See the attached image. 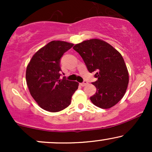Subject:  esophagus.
I'll return each mask as SVG.
<instances>
[{"mask_svg": "<svg viewBox=\"0 0 152 152\" xmlns=\"http://www.w3.org/2000/svg\"><path fill=\"white\" fill-rule=\"evenodd\" d=\"M87 84H88V82L87 81H83V83H80V85H81V86H86Z\"/></svg>", "mask_w": 152, "mask_h": 152, "instance_id": "34e87169", "label": "esophagus"}]
</instances>
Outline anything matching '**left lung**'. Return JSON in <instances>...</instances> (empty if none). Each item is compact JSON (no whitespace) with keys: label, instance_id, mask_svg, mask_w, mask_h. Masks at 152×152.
Returning <instances> with one entry per match:
<instances>
[{"label":"left lung","instance_id":"8db88e82","mask_svg":"<svg viewBox=\"0 0 152 152\" xmlns=\"http://www.w3.org/2000/svg\"><path fill=\"white\" fill-rule=\"evenodd\" d=\"M90 73L95 72L97 80L92 84L96 92L90 97L95 106L109 109L124 96L129 83V72L121 53L109 43L100 39H90L76 44Z\"/></svg>","mask_w":152,"mask_h":152}]
</instances>
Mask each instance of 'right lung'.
Here are the masks:
<instances>
[{
	"instance_id": "add662e5",
	"label": "right lung",
	"mask_w": 152,
	"mask_h": 152,
	"mask_svg": "<svg viewBox=\"0 0 152 152\" xmlns=\"http://www.w3.org/2000/svg\"><path fill=\"white\" fill-rule=\"evenodd\" d=\"M74 46L61 41H50L33 56L26 69L29 91L38 106L50 112H58L70 105L78 83L60 79L61 58Z\"/></svg>"
}]
</instances>
